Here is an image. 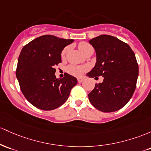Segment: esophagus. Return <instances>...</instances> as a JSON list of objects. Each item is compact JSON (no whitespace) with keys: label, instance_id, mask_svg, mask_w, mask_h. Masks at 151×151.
Segmentation results:
<instances>
[{"label":"esophagus","instance_id":"34e87169","mask_svg":"<svg viewBox=\"0 0 151 151\" xmlns=\"http://www.w3.org/2000/svg\"><path fill=\"white\" fill-rule=\"evenodd\" d=\"M83 78H78V83H81L83 82Z\"/></svg>","mask_w":151,"mask_h":151}]
</instances>
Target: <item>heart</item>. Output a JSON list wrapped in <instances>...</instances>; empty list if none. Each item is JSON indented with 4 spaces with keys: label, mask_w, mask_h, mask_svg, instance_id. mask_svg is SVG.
Masks as SVG:
<instances>
[{
    "label": "heart",
    "mask_w": 151,
    "mask_h": 151,
    "mask_svg": "<svg viewBox=\"0 0 151 151\" xmlns=\"http://www.w3.org/2000/svg\"><path fill=\"white\" fill-rule=\"evenodd\" d=\"M78 48L80 49V50L82 52V53L83 54L87 50H88L90 48H92L90 44L86 42H82V43H79ZM68 47L64 48V50L62 51L61 53V57L64 58L66 55V54L68 51ZM86 70V67L85 66H80V65H70L67 68V71L69 73L71 74L73 76H80L83 74V73Z\"/></svg>",
    "instance_id": "b5f03b06"
}]
</instances>
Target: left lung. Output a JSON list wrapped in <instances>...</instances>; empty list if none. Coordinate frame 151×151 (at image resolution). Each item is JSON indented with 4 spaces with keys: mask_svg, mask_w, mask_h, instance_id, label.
Masks as SVG:
<instances>
[{
    "mask_svg": "<svg viewBox=\"0 0 151 151\" xmlns=\"http://www.w3.org/2000/svg\"><path fill=\"white\" fill-rule=\"evenodd\" d=\"M88 42L96 50V63L86 76L95 79L103 77V82L88 94V99L99 111L114 112L126 106L136 87L138 65L135 53L128 44L109 35Z\"/></svg>",
    "mask_w": 151,
    "mask_h": 151,
    "instance_id": "left-lung-1",
    "label": "left lung"
}]
</instances>
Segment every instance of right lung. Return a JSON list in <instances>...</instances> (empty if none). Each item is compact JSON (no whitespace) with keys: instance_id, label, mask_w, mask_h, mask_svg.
<instances>
[{"instance_id":"obj_1","label":"right lung","mask_w":151,"mask_h":151,"mask_svg":"<svg viewBox=\"0 0 151 151\" xmlns=\"http://www.w3.org/2000/svg\"><path fill=\"white\" fill-rule=\"evenodd\" d=\"M73 39L45 35L22 48L18 60L16 78L24 96L37 108L51 111L62 106L77 84L76 78L65 73L56 78L54 68L61 62V53Z\"/></svg>"}]
</instances>
